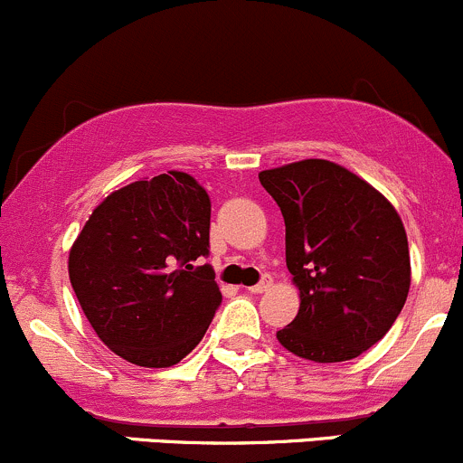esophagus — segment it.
<instances>
[{
  "mask_svg": "<svg viewBox=\"0 0 463 463\" xmlns=\"http://www.w3.org/2000/svg\"><path fill=\"white\" fill-rule=\"evenodd\" d=\"M269 288H270V278L269 275H264V278H261V282L255 284V287H250L249 291L250 293H264V291H269Z\"/></svg>",
  "mask_w": 463,
  "mask_h": 463,
  "instance_id": "34e87169",
  "label": "esophagus"
}]
</instances>
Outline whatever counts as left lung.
<instances>
[{
	"instance_id": "left-lung-1",
	"label": "left lung",
	"mask_w": 463,
	"mask_h": 463,
	"mask_svg": "<svg viewBox=\"0 0 463 463\" xmlns=\"http://www.w3.org/2000/svg\"><path fill=\"white\" fill-rule=\"evenodd\" d=\"M287 226V266L300 309L278 331L314 363L361 356L390 331L410 291L403 222L381 193L338 163L305 158L260 172Z\"/></svg>"
}]
</instances>
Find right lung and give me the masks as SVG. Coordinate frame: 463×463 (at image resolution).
Returning a JSON list of instances; mask_svg holds the SVG:
<instances>
[{"label": "right lung", "instance_id": "obj_1", "mask_svg": "<svg viewBox=\"0 0 463 463\" xmlns=\"http://www.w3.org/2000/svg\"><path fill=\"white\" fill-rule=\"evenodd\" d=\"M210 197L194 176L134 181L93 208L69 250V279L89 325L138 367L188 356L222 291L208 264Z\"/></svg>", "mask_w": 463, "mask_h": 463}]
</instances>
